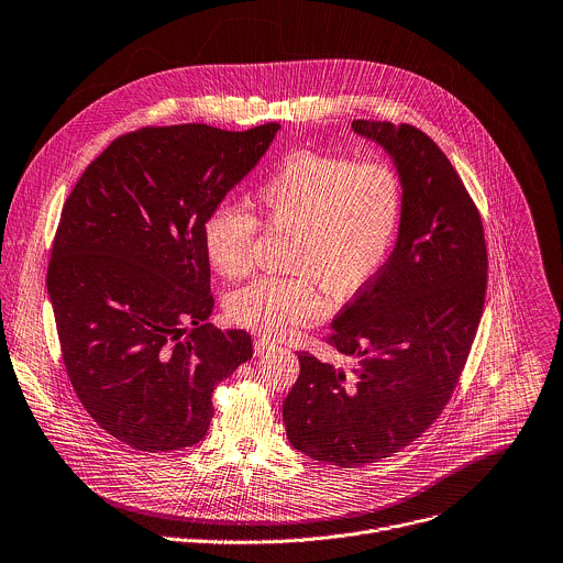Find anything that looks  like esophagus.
<instances>
[{
	"mask_svg": "<svg viewBox=\"0 0 563 563\" xmlns=\"http://www.w3.org/2000/svg\"><path fill=\"white\" fill-rule=\"evenodd\" d=\"M273 347H275V341H271V339H266V336L257 339V341H255V345H253V350H255V354H257V356L266 354V352H268V350H273Z\"/></svg>",
	"mask_w": 563,
	"mask_h": 563,
	"instance_id": "obj_1",
	"label": "esophagus"
}]
</instances>
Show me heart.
<instances>
[{
    "label": "heart",
    "mask_w": 563,
    "mask_h": 563,
    "mask_svg": "<svg viewBox=\"0 0 563 563\" xmlns=\"http://www.w3.org/2000/svg\"><path fill=\"white\" fill-rule=\"evenodd\" d=\"M253 207L268 229H290L286 266L229 299L242 328L282 336L325 314V290L345 299L383 266L402 218V180L380 158L299 152L282 161L255 189ZM257 220L235 205H218L202 222V244L216 273L244 277L253 266Z\"/></svg>",
    "instance_id": "heart-1"
}]
</instances>
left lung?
Here are the masks:
<instances>
[{
	"instance_id": "obj_1",
	"label": "left lung",
	"mask_w": 563,
	"mask_h": 563,
	"mask_svg": "<svg viewBox=\"0 0 563 563\" xmlns=\"http://www.w3.org/2000/svg\"><path fill=\"white\" fill-rule=\"evenodd\" d=\"M402 180L398 240L378 273L332 321L350 372L299 352L284 400L295 449L354 468L394 455L442 413L468 358L486 295V242L475 202L440 147L418 128L352 121Z\"/></svg>"
}]
</instances>
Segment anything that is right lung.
Masks as SVG:
<instances>
[{
  "label": "right lung",
  "instance_id": "obj_1",
  "mask_svg": "<svg viewBox=\"0 0 563 563\" xmlns=\"http://www.w3.org/2000/svg\"><path fill=\"white\" fill-rule=\"evenodd\" d=\"M277 130L141 128L112 141L64 205L46 284L66 372L95 422L139 451L198 444L216 385L253 356L246 330L205 323L202 222Z\"/></svg>",
  "mask_w": 563,
  "mask_h": 563
}]
</instances>
